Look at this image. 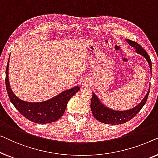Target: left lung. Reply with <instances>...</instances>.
Returning a JSON list of instances; mask_svg holds the SVG:
<instances>
[{"label":"left lung","mask_w":158,"mask_h":158,"mask_svg":"<svg viewBox=\"0 0 158 158\" xmlns=\"http://www.w3.org/2000/svg\"><path fill=\"white\" fill-rule=\"evenodd\" d=\"M127 42L128 44L132 47H135L136 49V52L138 54H140L142 56H144V58L148 61L149 65H150L151 74H152V62L150 58V56L147 53V52L141 47V45L138 44L137 42L135 41H131L130 40H127ZM149 90L146 96L143 98L141 103H139L137 106L134 108L132 109L127 110L124 111H114V110L110 109L109 108L104 106L100 101H99L98 97L94 94H93L91 101H90V109H91L92 114L95 118L99 122L104 123L107 124H121L126 123L128 121L131 120V118L135 117L137 114L139 113L142 108L144 106V105L146 103V101L148 100Z\"/></svg>","instance_id":"obj_1"}]
</instances>
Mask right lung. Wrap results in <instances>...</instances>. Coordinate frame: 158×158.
<instances>
[{
    "label": "right lung",
    "instance_id": "obj_1",
    "mask_svg": "<svg viewBox=\"0 0 158 158\" xmlns=\"http://www.w3.org/2000/svg\"><path fill=\"white\" fill-rule=\"evenodd\" d=\"M8 62L6 69V87L10 102L28 120L37 124L54 122L63 115L69 100L80 90L75 87L61 93L53 98L41 103H30L22 101L12 92L8 81Z\"/></svg>",
    "mask_w": 158,
    "mask_h": 158
}]
</instances>
